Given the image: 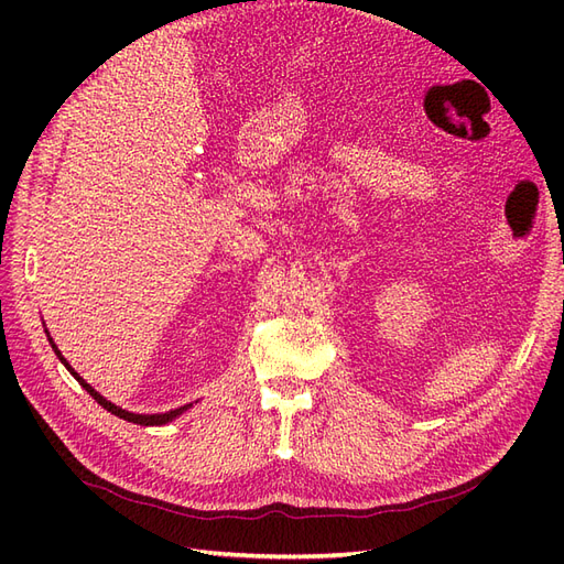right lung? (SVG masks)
Wrapping results in <instances>:
<instances>
[{"label":"right lung","instance_id":"obj_1","mask_svg":"<svg viewBox=\"0 0 564 564\" xmlns=\"http://www.w3.org/2000/svg\"><path fill=\"white\" fill-rule=\"evenodd\" d=\"M48 344H51V348H54L56 350V355H58V360L67 367V371H70L73 373V377L79 381V386L84 388V390H87L89 392V395L100 404V406H104V409H108V412H112L115 416H119V419H124V421H131V423H139V425H164V423H169V421H174L176 416H181L183 412H185V409H191L193 404H185V406H178V409H172V412H166V414H131V412H127V409H122V406H117V404H112V402H108L104 395H98V392L87 383V381H84L82 377H79V373L70 367V365H67V360H65V357L61 355V350L56 348V344H54V340H51L48 338Z\"/></svg>","mask_w":564,"mask_h":564}]
</instances>
